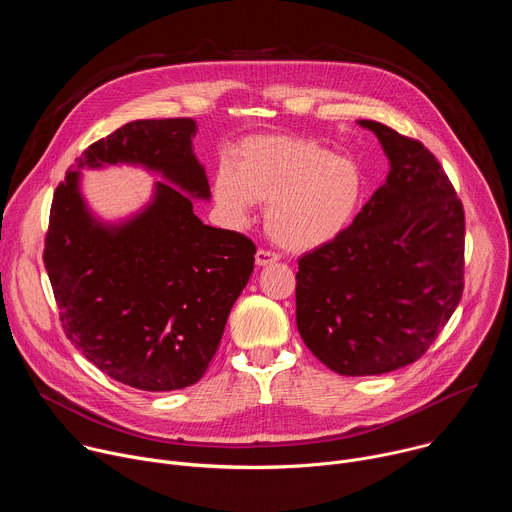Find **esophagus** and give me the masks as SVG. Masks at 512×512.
<instances>
[{
    "label": "esophagus",
    "mask_w": 512,
    "mask_h": 512,
    "mask_svg": "<svg viewBox=\"0 0 512 512\" xmlns=\"http://www.w3.org/2000/svg\"><path fill=\"white\" fill-rule=\"evenodd\" d=\"M275 261H279V255L275 251H269V249H259L257 255H255L257 265H271Z\"/></svg>",
    "instance_id": "34e87169"
}]
</instances>
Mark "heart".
Here are the masks:
<instances>
[{"mask_svg": "<svg viewBox=\"0 0 512 512\" xmlns=\"http://www.w3.org/2000/svg\"><path fill=\"white\" fill-rule=\"evenodd\" d=\"M364 178L356 162L294 135L245 139L235 168L214 174V198L233 221L255 202L269 204L267 231L285 249L310 251L344 233L360 208Z\"/></svg>", "mask_w": 512, "mask_h": 512, "instance_id": "b5f03b06", "label": "heart"}]
</instances>
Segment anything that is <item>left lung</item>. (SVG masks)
<instances>
[{"mask_svg": "<svg viewBox=\"0 0 512 512\" xmlns=\"http://www.w3.org/2000/svg\"><path fill=\"white\" fill-rule=\"evenodd\" d=\"M391 160L387 182L330 243L300 257L296 322L328 369L397 371L440 336L464 291L462 200L419 139L360 119Z\"/></svg>", "mask_w": 512, "mask_h": 512, "instance_id": "1", "label": "left lung"}]
</instances>
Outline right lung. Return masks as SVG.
<instances>
[{"label": "right lung", "mask_w": 512, "mask_h": 512, "mask_svg": "<svg viewBox=\"0 0 512 512\" xmlns=\"http://www.w3.org/2000/svg\"><path fill=\"white\" fill-rule=\"evenodd\" d=\"M190 117L137 119L91 143L75 162H131L160 170L156 200L119 229L95 223L68 170L54 190L44 237L66 338L111 379L141 391H176L200 381L247 285L255 243L202 225L182 190L208 198L192 154Z\"/></svg>", "instance_id": "right-lung-1"}]
</instances>
